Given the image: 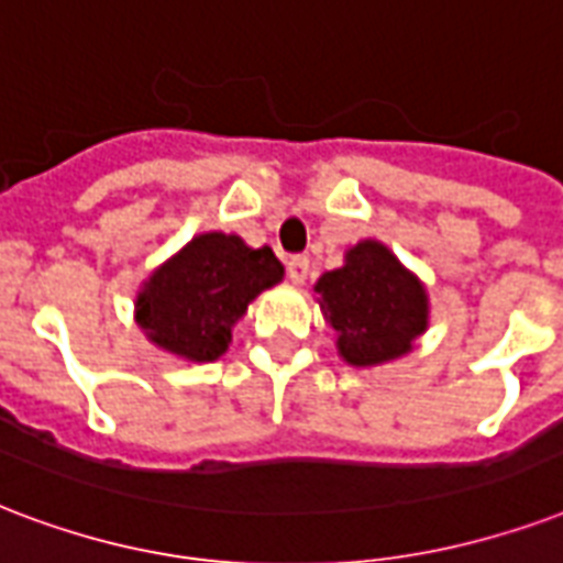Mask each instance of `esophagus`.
<instances>
[{
  "mask_svg": "<svg viewBox=\"0 0 563 563\" xmlns=\"http://www.w3.org/2000/svg\"><path fill=\"white\" fill-rule=\"evenodd\" d=\"M286 272H289V280L298 283L300 286V283L307 280V274H310V256H303V253H298V256H289Z\"/></svg>",
  "mask_w": 563,
  "mask_h": 563,
  "instance_id": "esophagus-1",
  "label": "esophagus"
}]
</instances>
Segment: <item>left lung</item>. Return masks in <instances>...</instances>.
Returning a JSON list of instances; mask_svg holds the SVG:
<instances>
[{
    "mask_svg": "<svg viewBox=\"0 0 563 563\" xmlns=\"http://www.w3.org/2000/svg\"><path fill=\"white\" fill-rule=\"evenodd\" d=\"M316 291L324 319L339 333V357L351 366L401 357L428 330V291L375 239L354 244L342 268L321 274Z\"/></svg>",
    "mask_w": 563,
    "mask_h": 563,
    "instance_id": "8db88e82",
    "label": "left lung"
}]
</instances>
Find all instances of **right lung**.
<instances>
[{"label": "right lung", "mask_w": 563, "mask_h": 563, "mask_svg": "<svg viewBox=\"0 0 563 563\" xmlns=\"http://www.w3.org/2000/svg\"><path fill=\"white\" fill-rule=\"evenodd\" d=\"M283 280L272 247H247L239 235L203 233L158 265L135 300V321L150 342L183 360H218L233 324L260 291Z\"/></svg>", "instance_id": "obj_1"}]
</instances>
